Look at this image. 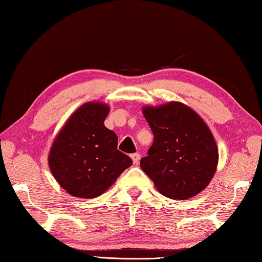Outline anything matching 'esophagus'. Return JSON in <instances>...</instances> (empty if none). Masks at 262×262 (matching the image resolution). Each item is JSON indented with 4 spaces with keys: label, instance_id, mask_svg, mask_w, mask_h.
Listing matches in <instances>:
<instances>
[{
    "label": "esophagus",
    "instance_id": "1",
    "mask_svg": "<svg viewBox=\"0 0 262 262\" xmlns=\"http://www.w3.org/2000/svg\"><path fill=\"white\" fill-rule=\"evenodd\" d=\"M131 159L133 161V164H136V165L139 164V161H140V155L139 154H132Z\"/></svg>",
    "mask_w": 262,
    "mask_h": 262
}]
</instances>
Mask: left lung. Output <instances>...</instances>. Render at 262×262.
<instances>
[{
    "instance_id": "1",
    "label": "left lung",
    "mask_w": 262,
    "mask_h": 262,
    "mask_svg": "<svg viewBox=\"0 0 262 262\" xmlns=\"http://www.w3.org/2000/svg\"><path fill=\"white\" fill-rule=\"evenodd\" d=\"M142 114L154 142L140 161L141 169L169 199L200 194L213 178L219 160L214 137L203 118L179 101L144 106Z\"/></svg>"
}]
</instances>
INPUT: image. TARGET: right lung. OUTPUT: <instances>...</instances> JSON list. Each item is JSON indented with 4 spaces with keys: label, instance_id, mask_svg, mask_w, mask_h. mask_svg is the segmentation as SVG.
Returning a JSON list of instances; mask_svg holds the SVG:
<instances>
[{
    "label": "right lung",
    "instance_id": "1",
    "mask_svg": "<svg viewBox=\"0 0 262 262\" xmlns=\"http://www.w3.org/2000/svg\"><path fill=\"white\" fill-rule=\"evenodd\" d=\"M107 103L89 101L73 113L48 156L54 179L68 194L95 199L114 184L132 160L117 149V136L103 124Z\"/></svg>",
    "mask_w": 262,
    "mask_h": 262
}]
</instances>
